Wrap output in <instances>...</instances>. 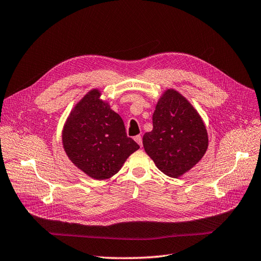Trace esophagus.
I'll return each mask as SVG.
<instances>
[{"mask_svg":"<svg viewBox=\"0 0 261 261\" xmlns=\"http://www.w3.org/2000/svg\"><path fill=\"white\" fill-rule=\"evenodd\" d=\"M135 141L141 147H142V138H141V136H136L135 137Z\"/></svg>","mask_w":261,"mask_h":261,"instance_id":"esophagus-1","label":"esophagus"}]
</instances>
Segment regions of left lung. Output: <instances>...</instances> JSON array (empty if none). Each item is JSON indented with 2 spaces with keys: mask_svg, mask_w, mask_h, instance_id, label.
Returning <instances> with one entry per match:
<instances>
[{
  "mask_svg": "<svg viewBox=\"0 0 261 261\" xmlns=\"http://www.w3.org/2000/svg\"><path fill=\"white\" fill-rule=\"evenodd\" d=\"M207 145L197 109L176 89H165L156 102L153 130L143 136L144 150L156 167L169 177H180L203 158Z\"/></svg>",
  "mask_w": 261,
  "mask_h": 261,
  "instance_id": "obj_1",
  "label": "left lung"
}]
</instances>
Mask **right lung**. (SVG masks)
<instances>
[{
  "label": "right lung",
  "mask_w": 261,
  "mask_h": 261,
  "mask_svg": "<svg viewBox=\"0 0 261 261\" xmlns=\"http://www.w3.org/2000/svg\"><path fill=\"white\" fill-rule=\"evenodd\" d=\"M93 88L72 108L62 129V145L73 165L96 180L117 174L140 146L126 137L121 117Z\"/></svg>",
  "instance_id": "1"
}]
</instances>
